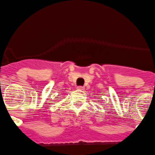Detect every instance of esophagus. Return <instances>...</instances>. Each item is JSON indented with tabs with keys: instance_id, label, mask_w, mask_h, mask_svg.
I'll return each mask as SVG.
<instances>
[{
	"instance_id": "obj_1",
	"label": "esophagus",
	"mask_w": 155,
	"mask_h": 155,
	"mask_svg": "<svg viewBox=\"0 0 155 155\" xmlns=\"http://www.w3.org/2000/svg\"><path fill=\"white\" fill-rule=\"evenodd\" d=\"M77 89H79V90H84L85 88L83 87V86H77Z\"/></svg>"
}]
</instances>
